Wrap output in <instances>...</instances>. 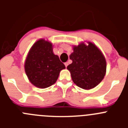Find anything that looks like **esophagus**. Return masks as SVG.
Returning a JSON list of instances; mask_svg holds the SVG:
<instances>
[{"instance_id":"34e87169","label":"esophagus","mask_w":128,"mask_h":128,"mask_svg":"<svg viewBox=\"0 0 128 128\" xmlns=\"http://www.w3.org/2000/svg\"><path fill=\"white\" fill-rule=\"evenodd\" d=\"M68 62H65V66H66V67L68 66Z\"/></svg>"}]
</instances>
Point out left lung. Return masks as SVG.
I'll return each instance as SVG.
<instances>
[{"label":"left lung","instance_id":"obj_1","mask_svg":"<svg viewBox=\"0 0 128 128\" xmlns=\"http://www.w3.org/2000/svg\"><path fill=\"white\" fill-rule=\"evenodd\" d=\"M81 43L74 46L70 55L72 63L67 66L73 82L81 88L89 90L96 87L106 74V62L103 54L94 44Z\"/></svg>","mask_w":128,"mask_h":128}]
</instances>
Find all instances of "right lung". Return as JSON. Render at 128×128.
I'll use <instances>...</instances> for the list:
<instances>
[{
  "instance_id": "1",
  "label": "right lung",
  "mask_w": 128,
  "mask_h": 128,
  "mask_svg": "<svg viewBox=\"0 0 128 128\" xmlns=\"http://www.w3.org/2000/svg\"><path fill=\"white\" fill-rule=\"evenodd\" d=\"M24 66L30 82L40 88L54 84L60 71L65 68L58 56L53 53L51 43L44 39L39 40L32 46Z\"/></svg>"
}]
</instances>
